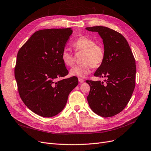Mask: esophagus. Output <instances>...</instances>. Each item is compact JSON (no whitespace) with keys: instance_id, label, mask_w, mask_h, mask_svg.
<instances>
[{"instance_id":"1","label":"esophagus","mask_w":151,"mask_h":151,"mask_svg":"<svg viewBox=\"0 0 151 151\" xmlns=\"http://www.w3.org/2000/svg\"><path fill=\"white\" fill-rule=\"evenodd\" d=\"M78 81H79L80 83H83L84 82V80L82 79V78H78Z\"/></svg>"}]
</instances>
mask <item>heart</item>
I'll return each instance as SVG.
<instances>
[{
  "label": "heart",
  "mask_w": 151,
  "mask_h": 151,
  "mask_svg": "<svg viewBox=\"0 0 151 151\" xmlns=\"http://www.w3.org/2000/svg\"><path fill=\"white\" fill-rule=\"evenodd\" d=\"M72 47L75 52H83L81 58V63L71 69V76L85 78L91 72V66L99 67L105 58L104 48L96 44L93 39L86 36H81L72 43ZM61 60L65 66L71 67L75 61L73 55L67 49H64L61 53Z\"/></svg>",
  "instance_id": "b5f03b06"
}]
</instances>
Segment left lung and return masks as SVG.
Wrapping results in <instances>:
<instances>
[{"mask_svg":"<svg viewBox=\"0 0 151 151\" xmlns=\"http://www.w3.org/2000/svg\"><path fill=\"white\" fill-rule=\"evenodd\" d=\"M97 32L103 40L105 58L94 76L104 81L86 80L90 86L88 104L93 112L103 117L122 111L132 96L135 85V61L126 39L120 33L104 26L86 27Z\"/></svg>","mask_w":151,"mask_h":151,"instance_id":"1","label":"left lung"}]
</instances>
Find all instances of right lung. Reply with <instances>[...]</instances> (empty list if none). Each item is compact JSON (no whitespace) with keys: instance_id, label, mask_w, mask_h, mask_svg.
Listing matches in <instances>:
<instances>
[{"instance_id":"obj_1","label":"right lung","mask_w":151,"mask_h":151,"mask_svg":"<svg viewBox=\"0 0 151 151\" xmlns=\"http://www.w3.org/2000/svg\"><path fill=\"white\" fill-rule=\"evenodd\" d=\"M71 28L35 32L19 50L14 75L18 91L29 109L44 117L63 110L70 92L78 83L68 74L61 53L71 35Z\"/></svg>"}]
</instances>
